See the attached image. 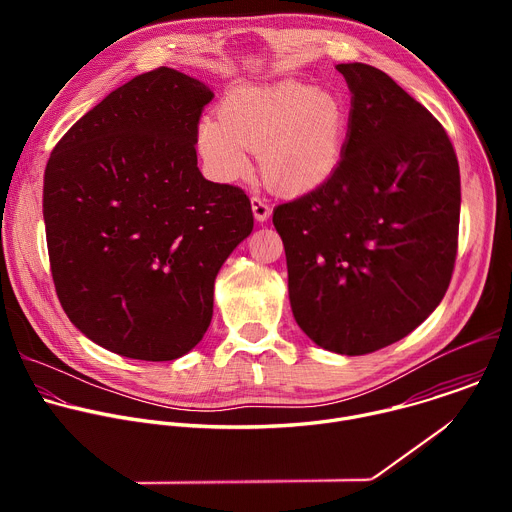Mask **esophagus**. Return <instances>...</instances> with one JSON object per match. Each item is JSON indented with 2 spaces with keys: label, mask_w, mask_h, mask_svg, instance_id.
Listing matches in <instances>:
<instances>
[{
  "label": "esophagus",
  "mask_w": 512,
  "mask_h": 512,
  "mask_svg": "<svg viewBox=\"0 0 512 512\" xmlns=\"http://www.w3.org/2000/svg\"><path fill=\"white\" fill-rule=\"evenodd\" d=\"M251 206H253V214H255V218L257 221H267V218L271 216V202L265 198V196H259V194H255L253 198H251Z\"/></svg>",
  "instance_id": "1"
}]
</instances>
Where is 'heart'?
Here are the masks:
<instances>
[{"label": "heart", "mask_w": 512, "mask_h": 512, "mask_svg": "<svg viewBox=\"0 0 512 512\" xmlns=\"http://www.w3.org/2000/svg\"><path fill=\"white\" fill-rule=\"evenodd\" d=\"M346 111L332 93L310 85H239L221 103V117L198 123V150L221 180L249 172V152L271 186L304 194L322 186L338 168Z\"/></svg>", "instance_id": "1"}]
</instances>
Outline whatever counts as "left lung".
<instances>
[{"mask_svg": "<svg viewBox=\"0 0 512 512\" xmlns=\"http://www.w3.org/2000/svg\"><path fill=\"white\" fill-rule=\"evenodd\" d=\"M336 68L352 93L340 164L279 204L273 225L298 326L318 346L358 356L413 332L446 296L460 166L442 123L383 70Z\"/></svg>", "mask_w": 512, "mask_h": 512, "instance_id": "obj_1", "label": "left lung"}]
</instances>
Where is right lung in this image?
<instances>
[{"instance_id": "obj_1", "label": "right lung", "mask_w": 512, "mask_h": 512, "mask_svg": "<svg viewBox=\"0 0 512 512\" xmlns=\"http://www.w3.org/2000/svg\"><path fill=\"white\" fill-rule=\"evenodd\" d=\"M210 101L184 72H143L72 125L46 164L56 296L115 354L174 360L192 350L212 320L218 269L253 231L245 190L198 170Z\"/></svg>"}]
</instances>
